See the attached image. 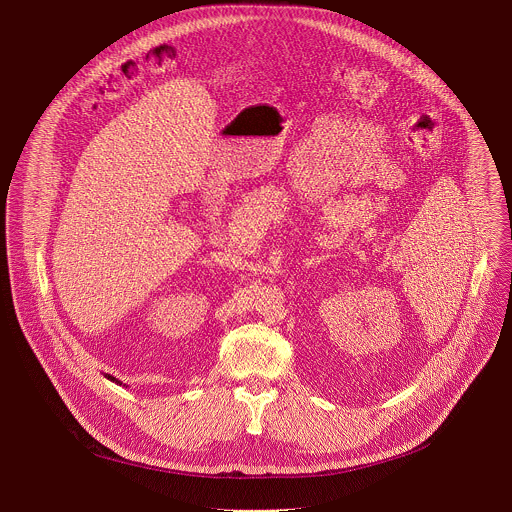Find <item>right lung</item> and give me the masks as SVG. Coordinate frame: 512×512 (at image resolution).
<instances>
[{
  "mask_svg": "<svg viewBox=\"0 0 512 512\" xmlns=\"http://www.w3.org/2000/svg\"><path fill=\"white\" fill-rule=\"evenodd\" d=\"M107 379H109V381H113V383H117V385H121V381H117L115 377H109V375H107Z\"/></svg>",
  "mask_w": 512,
  "mask_h": 512,
  "instance_id": "add662e5",
  "label": "right lung"
}]
</instances>
